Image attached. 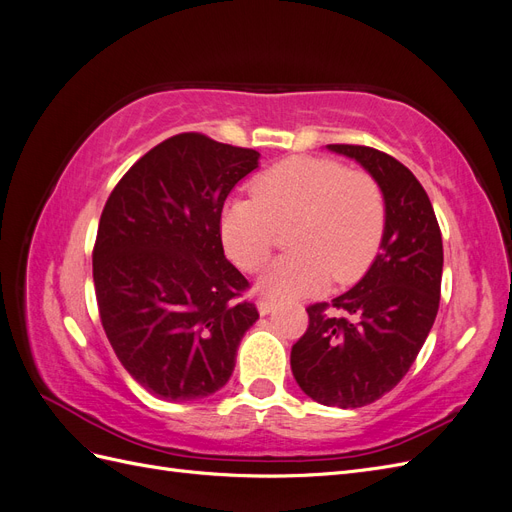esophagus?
<instances>
[{"mask_svg": "<svg viewBox=\"0 0 512 512\" xmlns=\"http://www.w3.org/2000/svg\"><path fill=\"white\" fill-rule=\"evenodd\" d=\"M273 301H269V299H260L258 301V312H260V316H267V314H271L273 312Z\"/></svg>", "mask_w": 512, "mask_h": 512, "instance_id": "esophagus-1", "label": "esophagus"}]
</instances>
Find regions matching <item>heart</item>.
<instances>
[{
	"label": "heart",
	"mask_w": 512,
	"mask_h": 512,
	"mask_svg": "<svg viewBox=\"0 0 512 512\" xmlns=\"http://www.w3.org/2000/svg\"><path fill=\"white\" fill-rule=\"evenodd\" d=\"M386 224L380 183L367 170L327 158H292L269 168L254 194L235 196L222 211L228 258L247 273L267 265L280 241L292 254L275 260L258 290L273 301L312 297L335 284H352L374 260Z\"/></svg>",
	"instance_id": "1"
}]
</instances>
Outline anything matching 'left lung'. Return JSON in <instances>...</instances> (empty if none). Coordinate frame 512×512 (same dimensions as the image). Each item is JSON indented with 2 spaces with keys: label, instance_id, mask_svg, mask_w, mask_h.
<instances>
[{
  "label": "left lung",
  "instance_id": "obj_1",
  "mask_svg": "<svg viewBox=\"0 0 512 512\" xmlns=\"http://www.w3.org/2000/svg\"><path fill=\"white\" fill-rule=\"evenodd\" d=\"M380 183L386 224L380 254L348 292L307 307L290 367L318 404L361 408L408 374L433 327L442 284V232L423 185L393 156L363 145H327ZM343 312L333 317L330 307Z\"/></svg>",
  "mask_w": 512,
  "mask_h": 512
}]
</instances>
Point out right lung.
I'll return each instance as SVG.
<instances>
[{
	"label": "right lung",
	"instance_id": "obj_1",
	"mask_svg": "<svg viewBox=\"0 0 512 512\" xmlns=\"http://www.w3.org/2000/svg\"><path fill=\"white\" fill-rule=\"evenodd\" d=\"M258 158L183 132L147 151L106 200L94 245L100 320L121 365L160 399L220 391L258 320L220 232L226 196Z\"/></svg>",
	"mask_w": 512,
	"mask_h": 512
}]
</instances>
